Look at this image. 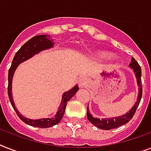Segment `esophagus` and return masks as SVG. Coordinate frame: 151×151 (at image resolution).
<instances>
[{
    "instance_id": "34e87169",
    "label": "esophagus",
    "mask_w": 151,
    "mask_h": 151,
    "mask_svg": "<svg viewBox=\"0 0 151 151\" xmlns=\"http://www.w3.org/2000/svg\"><path fill=\"white\" fill-rule=\"evenodd\" d=\"M88 82V79H86V78H82L79 80L78 84H79V86H80L81 88H85L87 87Z\"/></svg>"
}]
</instances>
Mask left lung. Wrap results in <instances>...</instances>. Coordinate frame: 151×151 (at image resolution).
Listing matches in <instances>:
<instances>
[{"instance_id": "left-lung-1", "label": "left lung", "mask_w": 151, "mask_h": 151, "mask_svg": "<svg viewBox=\"0 0 151 151\" xmlns=\"http://www.w3.org/2000/svg\"><path fill=\"white\" fill-rule=\"evenodd\" d=\"M129 66L134 70V73L136 74V79H137V84L139 86V95L137 102L135 103L134 106L129 110V113L126 114L121 116L117 117H112V118H104V119L100 120L99 118H95L90 114L89 110H88V106H87V117L88 120L92 124L95 126L98 127L100 129H104V130H110V129H116L117 127H120L125 124L126 123L130 121L133 117L134 114H136V109L139 106V104L140 103L142 95H143V87H142V80H141V75H142V71H141V67L139 65L136 60H135L134 58L132 59V62L129 63Z\"/></svg>"}]
</instances>
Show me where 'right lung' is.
Listing matches in <instances>:
<instances>
[{
  "label": "right lung",
  "mask_w": 151,
  "mask_h": 151,
  "mask_svg": "<svg viewBox=\"0 0 151 151\" xmlns=\"http://www.w3.org/2000/svg\"><path fill=\"white\" fill-rule=\"evenodd\" d=\"M52 46H53V43L50 40H48L47 38V37L45 35H38V36H35L34 37H32L31 39H29V41H27L19 48V50L15 53V56L13 58L10 69L8 70V98H9L11 104L12 106L13 109L15 110L16 114L26 124L31 125V126L42 128V129L53 126L55 124H58L61 121V119L63 117L65 110H66L67 102L70 99V98H72V96H73L75 95V93L79 88L78 86L76 85L72 89L64 93L63 96V99H62L61 104L59 106V110H58L56 114L54 117H52V118H44V119L39 120H31L28 119L27 117H24L22 115L20 114L19 112L15 108L14 102H13L12 96V77L13 74H14V72H15V69L17 68L19 64L22 63L25 60H27V59H29V58H31L34 55L38 53L39 52L51 48Z\"/></svg>",
  "instance_id": "add662e5"
}]
</instances>
